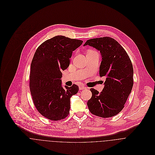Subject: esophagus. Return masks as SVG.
Masks as SVG:
<instances>
[{
	"instance_id": "esophagus-1",
	"label": "esophagus",
	"mask_w": 155,
	"mask_h": 155,
	"mask_svg": "<svg viewBox=\"0 0 155 155\" xmlns=\"http://www.w3.org/2000/svg\"><path fill=\"white\" fill-rule=\"evenodd\" d=\"M87 87H84V86H79V89L80 90H82V89H87Z\"/></svg>"
}]
</instances>
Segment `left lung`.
Returning <instances> with one entry per match:
<instances>
[{
  "instance_id": "8db88e82",
  "label": "left lung",
  "mask_w": 155,
  "mask_h": 155,
  "mask_svg": "<svg viewBox=\"0 0 155 155\" xmlns=\"http://www.w3.org/2000/svg\"><path fill=\"white\" fill-rule=\"evenodd\" d=\"M86 45L100 51L102 57L100 76L106 78L101 92L90 89L92 97L87 102L89 110L101 117L114 116L123 109L133 88L132 63L122 46L110 37L89 39L84 45Z\"/></svg>"
}]
</instances>
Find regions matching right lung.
I'll return each mask as SVG.
<instances>
[{
	"label": "right lung",
	"instance_id": "1",
	"mask_svg": "<svg viewBox=\"0 0 155 155\" xmlns=\"http://www.w3.org/2000/svg\"><path fill=\"white\" fill-rule=\"evenodd\" d=\"M83 41L57 36L46 41L36 49L30 74L32 99L38 111L51 120L63 119L68 115L70 98L79 91L74 84L62 87V70L70 64L73 51Z\"/></svg>",
	"mask_w": 155,
	"mask_h": 155
}]
</instances>
